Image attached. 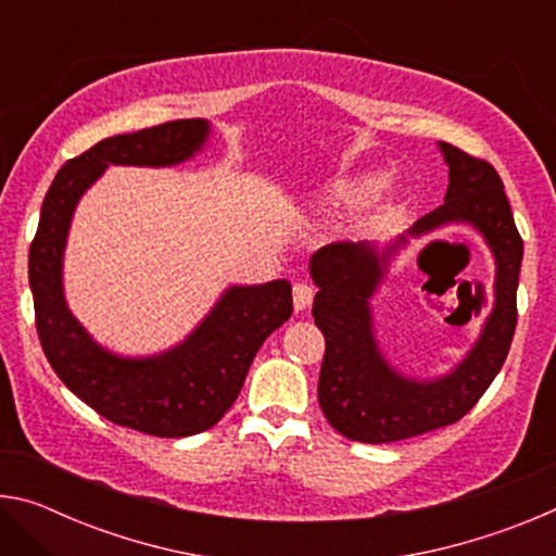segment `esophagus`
<instances>
[{
    "label": "esophagus",
    "mask_w": 556,
    "mask_h": 556,
    "mask_svg": "<svg viewBox=\"0 0 556 556\" xmlns=\"http://www.w3.org/2000/svg\"><path fill=\"white\" fill-rule=\"evenodd\" d=\"M291 299H294L296 312H304L314 301V287L306 285V281H296L294 289H291Z\"/></svg>",
    "instance_id": "esophagus-1"
}]
</instances>
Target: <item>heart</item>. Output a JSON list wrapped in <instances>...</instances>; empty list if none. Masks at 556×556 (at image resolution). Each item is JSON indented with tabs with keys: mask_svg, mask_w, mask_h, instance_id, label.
<instances>
[{
	"mask_svg": "<svg viewBox=\"0 0 556 556\" xmlns=\"http://www.w3.org/2000/svg\"><path fill=\"white\" fill-rule=\"evenodd\" d=\"M380 188V178L378 174H361L355 178H341L328 186V191L324 195V205L331 211L338 208H355L370 199V195Z\"/></svg>",
	"mask_w": 556,
	"mask_h": 556,
	"instance_id": "obj_1",
	"label": "heart"
}]
</instances>
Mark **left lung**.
<instances>
[{"label": "left lung", "instance_id": "obj_1", "mask_svg": "<svg viewBox=\"0 0 556 556\" xmlns=\"http://www.w3.org/2000/svg\"><path fill=\"white\" fill-rule=\"evenodd\" d=\"M448 166L444 203L378 252L368 242H336L314 252L308 269L318 287L314 321L326 338L318 404L328 425L363 444H390L448 427L481 400L501 372L517 324L522 238L495 168L458 147L439 142ZM464 222L484 235L496 257V304L477 345L437 381H414L383 361L371 331L369 299L394 251L409 237Z\"/></svg>", "mask_w": 556, "mask_h": 556}]
</instances>
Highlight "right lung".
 Listing matches in <instances>:
<instances>
[{
  "instance_id": "right-lung-1",
  "label": "right lung",
  "mask_w": 556,
  "mask_h": 556,
  "mask_svg": "<svg viewBox=\"0 0 556 556\" xmlns=\"http://www.w3.org/2000/svg\"><path fill=\"white\" fill-rule=\"evenodd\" d=\"M208 135L205 119H176L108 137L65 162L46 193L29 250L36 331L51 368L102 417L152 437H193L218 425L238 400L260 345L291 316V285L275 279L225 289L186 341L156 355L125 357L92 341L71 314L63 250L75 205L110 164H181L203 149Z\"/></svg>"
}]
</instances>
